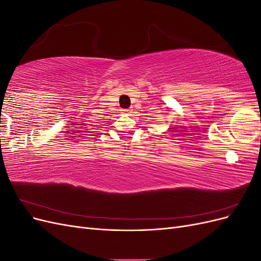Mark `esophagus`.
<instances>
[{
  "mask_svg": "<svg viewBox=\"0 0 261 261\" xmlns=\"http://www.w3.org/2000/svg\"><path fill=\"white\" fill-rule=\"evenodd\" d=\"M122 113H123V114H129V113H130V110L124 109V110H122Z\"/></svg>",
  "mask_w": 261,
  "mask_h": 261,
  "instance_id": "34e87169",
  "label": "esophagus"
}]
</instances>
